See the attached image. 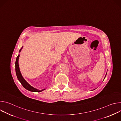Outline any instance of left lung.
Here are the masks:
<instances>
[{
    "mask_svg": "<svg viewBox=\"0 0 121 121\" xmlns=\"http://www.w3.org/2000/svg\"><path fill=\"white\" fill-rule=\"evenodd\" d=\"M106 76H105V77H106Z\"/></svg>",
    "mask_w": 121,
    "mask_h": 121,
    "instance_id": "obj_1",
    "label": "left lung"
}]
</instances>
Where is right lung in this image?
Masks as SVG:
<instances>
[{"label": "right lung", "instance_id": "obj_1", "mask_svg": "<svg viewBox=\"0 0 121 121\" xmlns=\"http://www.w3.org/2000/svg\"><path fill=\"white\" fill-rule=\"evenodd\" d=\"M22 47L20 49V50L19 51L20 52H21V51L22 50ZM19 57H20V55H19L17 57V58H16V62H15V71H16V73L17 78H18L19 81L21 83V84L23 86V87L25 89H26V90H28L30 91H33V92H41V91L45 90V89H43V90H37L35 88H33L24 79V78L22 76V74H21V71H20V70L19 65Z\"/></svg>", "mask_w": 121, "mask_h": 121}]
</instances>
